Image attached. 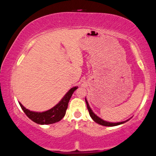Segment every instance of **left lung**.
Returning <instances> with one entry per match:
<instances>
[{"label":"left lung","mask_w":156,"mask_h":156,"mask_svg":"<svg viewBox=\"0 0 156 156\" xmlns=\"http://www.w3.org/2000/svg\"><path fill=\"white\" fill-rule=\"evenodd\" d=\"M85 100H86V105H87V108L88 110V112H89V114L90 117H91L92 119L95 122H96L97 123L100 124V125L101 126H119V125H121V124H123L124 123H126L128 120H127L126 121H122V122H119V123H111V122H107V121H105L104 120H102V119H100V117H98L97 115H95L94 113H93V111L90 109V107H89V105H88V102H87V100L85 98Z\"/></svg>","instance_id":"obj_1"}]
</instances>
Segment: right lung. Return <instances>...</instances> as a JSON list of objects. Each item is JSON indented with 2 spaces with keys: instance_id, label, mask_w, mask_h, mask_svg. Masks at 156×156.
Wrapping results in <instances>:
<instances>
[{
  "instance_id": "1",
  "label": "right lung",
  "mask_w": 156,
  "mask_h": 156,
  "mask_svg": "<svg viewBox=\"0 0 156 156\" xmlns=\"http://www.w3.org/2000/svg\"><path fill=\"white\" fill-rule=\"evenodd\" d=\"M78 87L75 86L72 88L65 95V96L62 98L56 106L53 108L47 110L46 112H35L30 111L26 109L20 103L21 109L23 112L26 114L28 118L32 120L33 122L40 125H48V124H52L56 122H58L63 118L66 115V110L68 109V102L70 101V98L73 93Z\"/></svg>"
}]
</instances>
